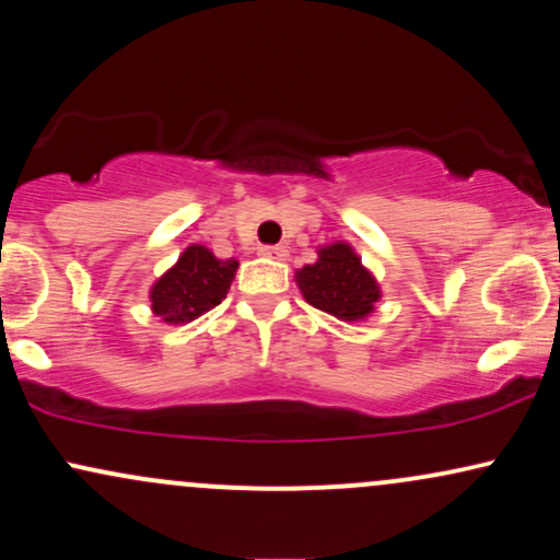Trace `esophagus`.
<instances>
[{
	"instance_id": "esophagus-1",
	"label": "esophagus",
	"mask_w": 560,
	"mask_h": 560,
	"mask_svg": "<svg viewBox=\"0 0 560 560\" xmlns=\"http://www.w3.org/2000/svg\"><path fill=\"white\" fill-rule=\"evenodd\" d=\"M262 258H271V260H284L287 258V247H279V244H266L260 247Z\"/></svg>"
}]
</instances>
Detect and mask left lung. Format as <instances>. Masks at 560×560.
<instances>
[{
  "label": "left lung",
  "instance_id": "left-lung-1",
  "mask_svg": "<svg viewBox=\"0 0 560 560\" xmlns=\"http://www.w3.org/2000/svg\"><path fill=\"white\" fill-rule=\"evenodd\" d=\"M298 281L311 305L342 320L369 316L378 300L376 281L347 244H331L320 249L318 262L302 268Z\"/></svg>",
  "mask_w": 560,
  "mask_h": 560
}]
</instances>
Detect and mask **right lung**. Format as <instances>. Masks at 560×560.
Returning <instances> with one entry per match:
<instances>
[{
  "label": "right lung",
  "instance_id": "1",
  "mask_svg": "<svg viewBox=\"0 0 560 560\" xmlns=\"http://www.w3.org/2000/svg\"><path fill=\"white\" fill-rule=\"evenodd\" d=\"M236 260H218L208 247L191 244L152 289V311L168 324H186L213 311L234 281Z\"/></svg>",
  "mask_w": 560,
  "mask_h": 560
}]
</instances>
